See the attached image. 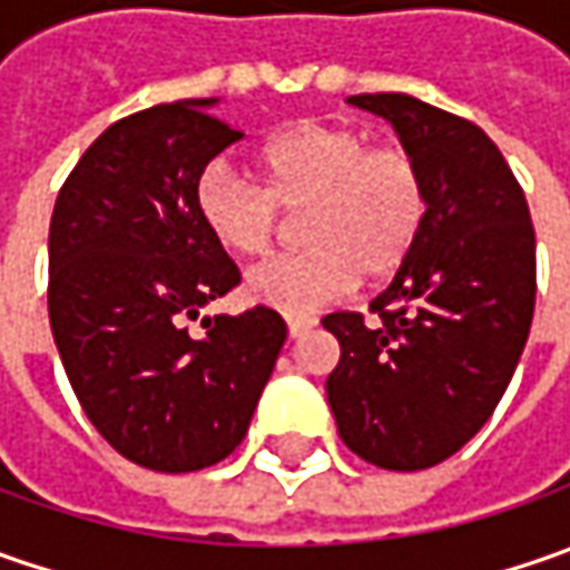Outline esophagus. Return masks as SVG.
<instances>
[{
  "mask_svg": "<svg viewBox=\"0 0 570 570\" xmlns=\"http://www.w3.org/2000/svg\"><path fill=\"white\" fill-rule=\"evenodd\" d=\"M285 320H288V336H292V340L307 336V333L317 326V317H311V314H285Z\"/></svg>",
  "mask_w": 570,
  "mask_h": 570,
  "instance_id": "obj_1",
  "label": "esophagus"
}]
</instances>
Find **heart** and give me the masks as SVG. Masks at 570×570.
I'll list each match as a JSON object with an SVG mask.
<instances>
[{"label": "heart", "instance_id": "b5f03b06", "mask_svg": "<svg viewBox=\"0 0 570 570\" xmlns=\"http://www.w3.org/2000/svg\"><path fill=\"white\" fill-rule=\"evenodd\" d=\"M259 180L228 165L199 177L196 208L206 230L237 256H266L301 218L304 250L256 266L247 292L282 311H311L345 295L358 275L390 278L419 247L428 180L403 145H371L355 126L297 122L256 155Z\"/></svg>", "mask_w": 570, "mask_h": 570}]
</instances>
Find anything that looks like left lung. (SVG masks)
I'll return each instance as SVG.
<instances>
[{
	"mask_svg": "<svg viewBox=\"0 0 570 570\" xmlns=\"http://www.w3.org/2000/svg\"><path fill=\"white\" fill-rule=\"evenodd\" d=\"M348 100L393 122L422 165L428 222L371 323L323 317L342 352L326 400L352 453L428 470L489 422L514 377L537 307V234L514 170L475 122L409 95Z\"/></svg>",
	"mask_w": 570,
	"mask_h": 570,
	"instance_id": "8db88e82",
	"label": "left lung"
}]
</instances>
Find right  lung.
Listing matches in <instances>:
<instances>
[{"mask_svg": "<svg viewBox=\"0 0 570 570\" xmlns=\"http://www.w3.org/2000/svg\"><path fill=\"white\" fill-rule=\"evenodd\" d=\"M215 100L155 104L107 126L56 196L50 326L78 403L120 456L215 466L247 434L288 326L256 304L203 317L240 282L196 208L206 165L244 132Z\"/></svg>", "mask_w": 570, "mask_h": 570, "instance_id": "1", "label": "right lung"}]
</instances>
